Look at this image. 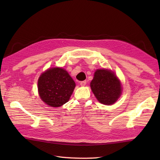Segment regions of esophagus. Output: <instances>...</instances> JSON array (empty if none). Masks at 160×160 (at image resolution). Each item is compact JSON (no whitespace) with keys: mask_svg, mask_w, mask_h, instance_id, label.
Masks as SVG:
<instances>
[{"mask_svg":"<svg viewBox=\"0 0 160 160\" xmlns=\"http://www.w3.org/2000/svg\"><path fill=\"white\" fill-rule=\"evenodd\" d=\"M87 84V81L86 80H84V81H82V82H80V85L82 87H84Z\"/></svg>","mask_w":160,"mask_h":160,"instance_id":"1","label":"esophagus"}]
</instances>
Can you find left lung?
<instances>
[{"instance_id":"left-lung-1","label":"left lung","mask_w":160,"mask_h":160,"mask_svg":"<svg viewBox=\"0 0 160 160\" xmlns=\"http://www.w3.org/2000/svg\"><path fill=\"white\" fill-rule=\"evenodd\" d=\"M90 86L97 100L105 105L113 104L122 94L120 80L108 69H97Z\"/></svg>"}]
</instances>
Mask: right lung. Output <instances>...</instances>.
I'll return each instance as SVG.
<instances>
[{"mask_svg":"<svg viewBox=\"0 0 160 160\" xmlns=\"http://www.w3.org/2000/svg\"><path fill=\"white\" fill-rule=\"evenodd\" d=\"M76 83L66 70L53 67L40 75L38 89L40 99L53 107H59L69 101Z\"/></svg>","mask_w":160,"mask_h":160,"instance_id":"right-lung-1","label":"right lung"}]
</instances>
